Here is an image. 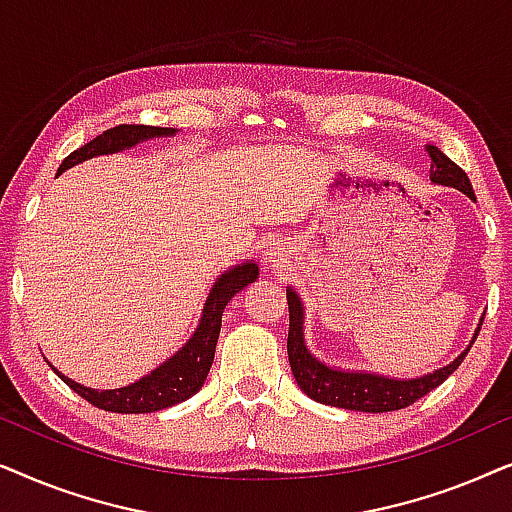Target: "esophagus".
<instances>
[{
	"mask_svg": "<svg viewBox=\"0 0 512 512\" xmlns=\"http://www.w3.org/2000/svg\"><path fill=\"white\" fill-rule=\"evenodd\" d=\"M289 258H291V254H289V247H286V242L277 240V242H272L268 249H265L263 263L268 265L270 270H279L289 263Z\"/></svg>",
	"mask_w": 512,
	"mask_h": 512,
	"instance_id": "obj_1",
	"label": "esophagus"
}]
</instances>
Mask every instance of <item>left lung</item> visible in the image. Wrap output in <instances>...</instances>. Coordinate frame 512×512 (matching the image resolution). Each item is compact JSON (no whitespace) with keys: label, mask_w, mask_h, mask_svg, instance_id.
Returning <instances> with one entry per match:
<instances>
[{"label":"left lung","mask_w":512,"mask_h":512,"mask_svg":"<svg viewBox=\"0 0 512 512\" xmlns=\"http://www.w3.org/2000/svg\"><path fill=\"white\" fill-rule=\"evenodd\" d=\"M424 151L429 153L431 160V181L438 186L457 188L464 195H468L475 202V193L471 181H468L466 172L459 165H454L450 158L445 156L438 146L426 144ZM286 300H289V340H286V352H289V363L296 377L298 387L303 394L314 398L317 403L333 405V408L342 410H356V412H391L408 408L419 398L429 394L443 384L459 363L466 359L468 349L478 338L482 319L478 328H475L471 345L461 352L457 359L447 366L426 373L422 377H410V380H401V377H389L380 373H370V370H342L338 366H328L321 359H317L305 342V305L303 298L293 286H286Z\"/></svg>","instance_id":"1"}]
</instances>
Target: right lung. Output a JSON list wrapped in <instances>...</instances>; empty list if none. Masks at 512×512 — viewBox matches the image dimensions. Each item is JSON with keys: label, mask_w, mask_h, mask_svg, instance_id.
Returning a JSON list of instances; mask_svg holds the SVG:
<instances>
[{"label": "right lung", "mask_w": 512, "mask_h": 512, "mask_svg": "<svg viewBox=\"0 0 512 512\" xmlns=\"http://www.w3.org/2000/svg\"><path fill=\"white\" fill-rule=\"evenodd\" d=\"M179 130L174 128H153V125H116V128L104 130L100 137H95L93 142L83 144L81 149L62 160L58 174H62L69 167L83 163V160L97 158V156H109V153H121L128 151L132 146L149 142L156 137H174ZM258 277V265L254 261L233 265L223 275L216 277V282L209 291L202 307L200 324L195 328L191 338L186 340L184 347H179V352H174L170 359L160 363L158 368H153L149 375H144L142 380L128 384V387L118 389H90L83 384L69 380L67 375H62L58 368H53V373L60 377L62 382L69 384V389H74L81 398H86L88 403H93L95 408L118 412V415H139V412H158L165 408H172L193 394H198L202 384L207 380L209 368H212L214 352H216V340L221 333V317L230 298L235 293H240L244 286L256 282Z\"/></svg>", "instance_id": "obj_1"}]
</instances>
